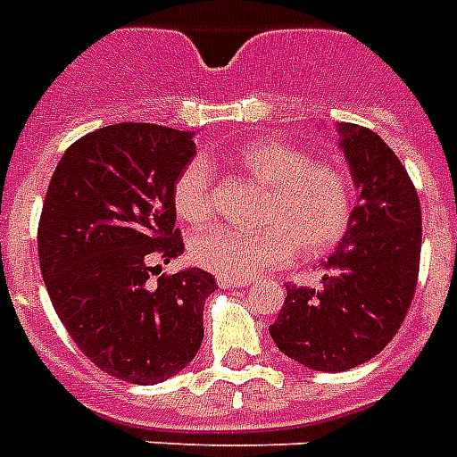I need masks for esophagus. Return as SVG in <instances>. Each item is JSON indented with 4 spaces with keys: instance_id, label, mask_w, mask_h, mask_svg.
Segmentation results:
<instances>
[{
    "instance_id": "obj_1",
    "label": "esophagus",
    "mask_w": 457,
    "mask_h": 457,
    "mask_svg": "<svg viewBox=\"0 0 457 457\" xmlns=\"http://www.w3.org/2000/svg\"><path fill=\"white\" fill-rule=\"evenodd\" d=\"M218 287H220V288L248 287V279H229V277H218Z\"/></svg>"
}]
</instances>
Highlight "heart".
<instances>
[{
	"mask_svg": "<svg viewBox=\"0 0 457 457\" xmlns=\"http://www.w3.org/2000/svg\"><path fill=\"white\" fill-rule=\"evenodd\" d=\"M232 164L265 187L258 232L206 229L192 239V258L229 279H248L300 255L328 253L350 225L354 185L333 162L310 159L287 140H251L232 152ZM173 209L185 222L202 225L216 211L213 178L206 164L192 162L173 183Z\"/></svg>",
	"mask_w": 457,
	"mask_h": 457,
	"instance_id": "heart-1",
	"label": "heart"
}]
</instances>
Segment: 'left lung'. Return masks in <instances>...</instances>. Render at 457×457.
Segmentation results:
<instances>
[{
	"label": "left lung",
	"mask_w": 457,
	"mask_h": 457,
	"mask_svg": "<svg viewBox=\"0 0 457 457\" xmlns=\"http://www.w3.org/2000/svg\"><path fill=\"white\" fill-rule=\"evenodd\" d=\"M357 206L324 262L319 288L287 287L270 336L312 370L340 373L366 363L396 336L413 303L420 267L418 192L378 133L336 124Z\"/></svg>",
	"instance_id": "left-lung-1"
}]
</instances>
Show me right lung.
Returning <instances> with one entry per match:
<instances>
[{"mask_svg": "<svg viewBox=\"0 0 457 457\" xmlns=\"http://www.w3.org/2000/svg\"><path fill=\"white\" fill-rule=\"evenodd\" d=\"M196 154L195 133L112 124L62 154L37 232L54 310L77 347L110 376L157 385L204 340L216 279L199 267L162 272L183 253L173 183Z\"/></svg>", "mask_w": 457, "mask_h": 457, "instance_id": "right-lung-1", "label": "right lung"}]
</instances>
